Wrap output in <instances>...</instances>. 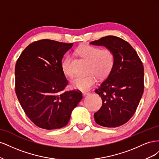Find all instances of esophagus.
Here are the masks:
<instances>
[{"label": "esophagus", "instance_id": "obj_1", "mask_svg": "<svg viewBox=\"0 0 159 159\" xmlns=\"http://www.w3.org/2000/svg\"><path fill=\"white\" fill-rule=\"evenodd\" d=\"M88 94H89V92H85V91H84V92H83V95H84V96L88 95Z\"/></svg>", "mask_w": 159, "mask_h": 159}]
</instances>
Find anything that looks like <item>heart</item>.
I'll list each match as a JSON object with an SVG mask.
<instances>
[{
    "label": "heart",
    "mask_w": 159,
    "mask_h": 159,
    "mask_svg": "<svg viewBox=\"0 0 159 159\" xmlns=\"http://www.w3.org/2000/svg\"><path fill=\"white\" fill-rule=\"evenodd\" d=\"M77 53L89 62L88 73L91 74L85 77H76L72 80L71 86L74 89L80 91L89 89L96 83L94 75L98 78H104L113 68L115 56L113 52L108 48L101 50L98 47L84 45L77 50ZM71 61V57L68 56L64 57L61 64L62 71L68 77L74 75Z\"/></svg>",
    "instance_id": "b5f03b06"
}]
</instances>
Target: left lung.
<instances>
[{
    "label": "left lung",
    "instance_id": "8db88e82",
    "mask_svg": "<svg viewBox=\"0 0 159 159\" xmlns=\"http://www.w3.org/2000/svg\"><path fill=\"white\" fill-rule=\"evenodd\" d=\"M91 44L111 50L115 62L107 78L95 90L102 99L94 113L95 121L106 127H116L132 117L143 93L144 68L137 52L127 41L114 36L101 38Z\"/></svg>",
    "mask_w": 159,
    "mask_h": 159
}]
</instances>
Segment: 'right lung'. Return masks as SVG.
I'll return each instance as SVG.
<instances>
[{
  "label": "right lung",
  "instance_id": "1",
  "mask_svg": "<svg viewBox=\"0 0 159 159\" xmlns=\"http://www.w3.org/2000/svg\"><path fill=\"white\" fill-rule=\"evenodd\" d=\"M73 46L48 39L28 45L15 66V91L24 111L36 126L64 127L82 99L75 90L61 93L68 85L61 68L64 55Z\"/></svg>",
  "mask_w": 159,
  "mask_h": 159
}]
</instances>
